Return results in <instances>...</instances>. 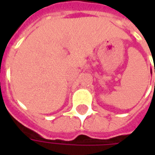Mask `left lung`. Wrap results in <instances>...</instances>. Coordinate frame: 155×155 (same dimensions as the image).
<instances>
[{"mask_svg":"<svg viewBox=\"0 0 155 155\" xmlns=\"http://www.w3.org/2000/svg\"><path fill=\"white\" fill-rule=\"evenodd\" d=\"M151 72H152V71H151ZM154 72H155V67H154Z\"/></svg>","mask_w":155,"mask_h":155,"instance_id":"8db88e82","label":"left lung"}]
</instances>
